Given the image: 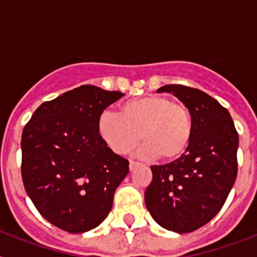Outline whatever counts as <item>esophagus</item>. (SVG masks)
<instances>
[{
    "label": "esophagus",
    "instance_id": "esophagus-1",
    "mask_svg": "<svg viewBox=\"0 0 257 257\" xmlns=\"http://www.w3.org/2000/svg\"><path fill=\"white\" fill-rule=\"evenodd\" d=\"M140 166L139 162H135V161H130V165H128V167H130L131 171H134L135 169H138Z\"/></svg>",
    "mask_w": 257,
    "mask_h": 257
}]
</instances>
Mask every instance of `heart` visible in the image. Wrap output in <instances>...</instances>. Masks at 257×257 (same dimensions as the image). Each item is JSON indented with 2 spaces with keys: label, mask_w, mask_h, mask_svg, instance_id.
<instances>
[{
  "label": "heart",
  "mask_w": 257,
  "mask_h": 257,
  "mask_svg": "<svg viewBox=\"0 0 257 257\" xmlns=\"http://www.w3.org/2000/svg\"><path fill=\"white\" fill-rule=\"evenodd\" d=\"M97 135L113 153H130L145 143L143 158L171 162L187 152L193 135L189 109L165 95H149L123 103L119 114L103 112L96 122Z\"/></svg>",
  "instance_id": "1"
}]
</instances>
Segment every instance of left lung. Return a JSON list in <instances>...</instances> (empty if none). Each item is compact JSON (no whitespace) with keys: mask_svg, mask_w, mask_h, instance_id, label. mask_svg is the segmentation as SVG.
I'll use <instances>...</instances> for the list:
<instances>
[{"mask_svg":"<svg viewBox=\"0 0 257 257\" xmlns=\"http://www.w3.org/2000/svg\"><path fill=\"white\" fill-rule=\"evenodd\" d=\"M189 109L193 135L179 160L152 166L145 205L162 228L190 233L216 216L237 178L238 134L230 114L213 97L183 85H166Z\"/></svg>","mask_w":257,"mask_h":257,"instance_id":"1","label":"left lung"}]
</instances>
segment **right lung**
Returning a JSON list of instances; mask_svg holds the SVG:
<instances>
[{
	"label": "right lung",
	"instance_id": "1",
	"mask_svg": "<svg viewBox=\"0 0 257 257\" xmlns=\"http://www.w3.org/2000/svg\"><path fill=\"white\" fill-rule=\"evenodd\" d=\"M123 94L83 85L41 104L22 135V178L38 212L69 233L100 225L128 161L97 135L96 122Z\"/></svg>",
	"mask_w": 257,
	"mask_h": 257
}]
</instances>
